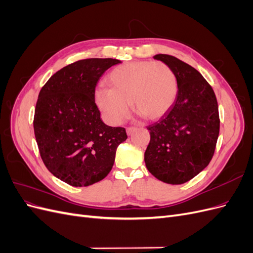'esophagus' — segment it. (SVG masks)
Instances as JSON below:
<instances>
[{
	"label": "esophagus",
	"mask_w": 253,
	"mask_h": 253,
	"mask_svg": "<svg viewBox=\"0 0 253 253\" xmlns=\"http://www.w3.org/2000/svg\"><path fill=\"white\" fill-rule=\"evenodd\" d=\"M136 129V127H134V126H132V127H127L126 128V134L129 136V135H132L133 134V132L135 131Z\"/></svg>",
	"instance_id": "34e87169"
}]
</instances>
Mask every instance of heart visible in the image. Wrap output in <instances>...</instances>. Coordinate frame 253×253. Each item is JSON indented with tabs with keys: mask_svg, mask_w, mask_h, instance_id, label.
Instances as JSON below:
<instances>
[{
	"mask_svg": "<svg viewBox=\"0 0 253 253\" xmlns=\"http://www.w3.org/2000/svg\"><path fill=\"white\" fill-rule=\"evenodd\" d=\"M110 87L95 89V103L112 126L120 125L134 110L155 120L171 109L177 96V80L172 68L163 62L136 61L114 68L108 77Z\"/></svg>",
	"mask_w": 253,
	"mask_h": 253,
	"instance_id": "1",
	"label": "heart"
}]
</instances>
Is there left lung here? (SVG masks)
<instances>
[{
  "mask_svg": "<svg viewBox=\"0 0 253 253\" xmlns=\"http://www.w3.org/2000/svg\"><path fill=\"white\" fill-rule=\"evenodd\" d=\"M169 65L177 80V96L158 122L148 126L144 153L149 172L159 180L180 185L209 165L219 134L216 97L194 67L170 55L154 56Z\"/></svg>",
  "mask_w": 253,
  "mask_h": 253,
  "instance_id": "left-lung-1",
  "label": "left lung"
}]
</instances>
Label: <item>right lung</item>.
<instances>
[{"mask_svg":"<svg viewBox=\"0 0 253 253\" xmlns=\"http://www.w3.org/2000/svg\"><path fill=\"white\" fill-rule=\"evenodd\" d=\"M120 60L85 59L61 68L42 87L34 129L48 171L73 187H87L112 170L124 127L106 126L95 103L101 76Z\"/></svg>","mask_w":253,"mask_h":253,"instance_id":"add662e5","label":"right lung"}]
</instances>
